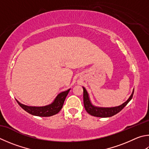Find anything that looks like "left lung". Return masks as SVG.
Returning a JSON list of instances; mask_svg holds the SVG:
<instances>
[{
	"label": "left lung",
	"mask_w": 149,
	"mask_h": 149,
	"mask_svg": "<svg viewBox=\"0 0 149 149\" xmlns=\"http://www.w3.org/2000/svg\"><path fill=\"white\" fill-rule=\"evenodd\" d=\"M83 103H84V107L85 108V110L86 111L88 114L91 115L92 116H94V117H102V118H105V117H110L112 116L115 115L120 112V111L123 109V108L126 106V105L128 104V102L131 100L132 97H133L134 88L133 89L132 93L129 97V98L127 100L123 103L118 106L116 107H98L94 105L91 101L90 96L88 93L87 91L86 90L85 87H83Z\"/></svg>",
	"instance_id": "obj_1"
}]
</instances>
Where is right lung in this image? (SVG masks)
Segmentation results:
<instances>
[{
	"mask_svg": "<svg viewBox=\"0 0 149 149\" xmlns=\"http://www.w3.org/2000/svg\"><path fill=\"white\" fill-rule=\"evenodd\" d=\"M70 90V88L59 93L53 102L45 106H29V105L21 104L17 100H16V101L24 110L30 114L38 116V117H51V116L57 114L63 108L64 100Z\"/></svg>",
	"mask_w": 149,
	"mask_h": 149,
	"instance_id": "obj_1",
	"label": "right lung"
}]
</instances>
